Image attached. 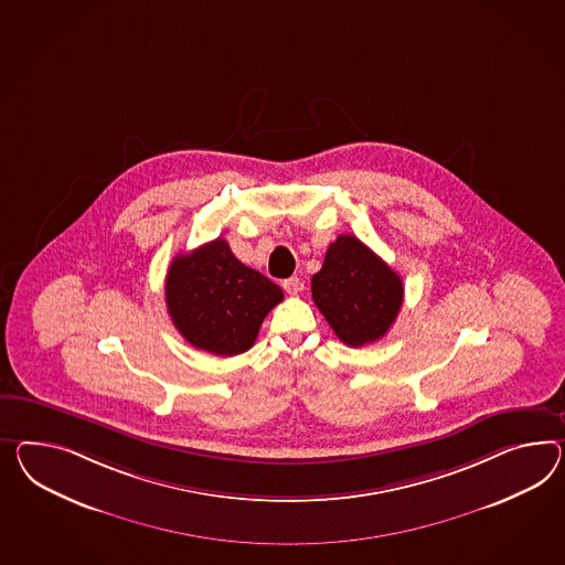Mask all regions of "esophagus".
I'll return each instance as SVG.
<instances>
[{
  "label": "esophagus",
  "mask_w": 565,
  "mask_h": 565,
  "mask_svg": "<svg viewBox=\"0 0 565 565\" xmlns=\"http://www.w3.org/2000/svg\"><path fill=\"white\" fill-rule=\"evenodd\" d=\"M282 287H285V290H287L289 295H299V292L303 290V282H301V278L290 276V278H287V280L282 282Z\"/></svg>",
  "instance_id": "esophagus-1"
}]
</instances>
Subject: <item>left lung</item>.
<instances>
[{"instance_id":"obj_1","label":"left lung","mask_w":565,"mask_h":565,"mask_svg":"<svg viewBox=\"0 0 565 565\" xmlns=\"http://www.w3.org/2000/svg\"><path fill=\"white\" fill-rule=\"evenodd\" d=\"M311 295L333 333L359 348L390 332L404 303V282L359 237L338 235L311 278Z\"/></svg>"}]
</instances>
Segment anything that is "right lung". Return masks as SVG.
I'll return each instance as SVG.
<instances>
[{
	"instance_id": "add662e5",
	"label": "right lung",
	"mask_w": 565,
	"mask_h": 565,
	"mask_svg": "<svg viewBox=\"0 0 565 565\" xmlns=\"http://www.w3.org/2000/svg\"><path fill=\"white\" fill-rule=\"evenodd\" d=\"M285 299L270 278L213 239L175 256L166 276V305L175 330L199 350L235 356L254 347L262 321Z\"/></svg>"
}]
</instances>
